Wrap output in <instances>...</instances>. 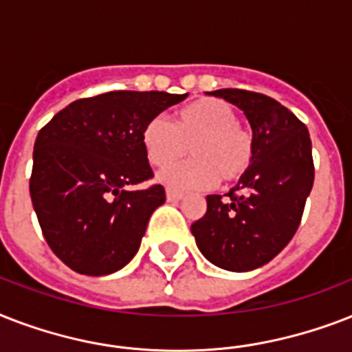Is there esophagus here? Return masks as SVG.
Here are the masks:
<instances>
[{
    "label": "esophagus",
    "mask_w": 352,
    "mask_h": 352,
    "mask_svg": "<svg viewBox=\"0 0 352 352\" xmlns=\"http://www.w3.org/2000/svg\"><path fill=\"white\" fill-rule=\"evenodd\" d=\"M166 197H168V201H170V203H177V201H181V199L184 197V193L168 188V190H166Z\"/></svg>",
    "instance_id": "1"
}]
</instances>
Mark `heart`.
Instances as JSON below:
<instances>
[{
    "mask_svg": "<svg viewBox=\"0 0 352 352\" xmlns=\"http://www.w3.org/2000/svg\"><path fill=\"white\" fill-rule=\"evenodd\" d=\"M192 160L164 170L159 179L175 190H203L217 182L241 181L256 155V140L237 113L219 98H201L179 111L177 124L166 115L149 118L142 129V148L149 164L166 168L186 155Z\"/></svg>",
    "mask_w": 352,
    "mask_h": 352,
    "instance_id": "heart-1",
    "label": "heart"
}]
</instances>
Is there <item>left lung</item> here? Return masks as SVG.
<instances>
[{
  "label": "left lung",
  "instance_id": "1",
  "mask_svg": "<svg viewBox=\"0 0 352 352\" xmlns=\"http://www.w3.org/2000/svg\"><path fill=\"white\" fill-rule=\"evenodd\" d=\"M243 109L256 155L230 192L206 197V214L192 225L199 250L215 267L246 272L278 256L294 237L314 182L307 126L279 102L245 89L212 91Z\"/></svg>",
  "mask_w": 352,
  "mask_h": 352
}]
</instances>
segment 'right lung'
<instances>
[{"instance_id": "right-lung-1", "label": "right lung", "mask_w": 352, "mask_h": 352, "mask_svg": "<svg viewBox=\"0 0 352 352\" xmlns=\"http://www.w3.org/2000/svg\"><path fill=\"white\" fill-rule=\"evenodd\" d=\"M186 95L111 91L80 98L41 127L34 142L29 190L51 250L74 272L106 276L137 254L166 192L142 148L149 118Z\"/></svg>"}]
</instances>
